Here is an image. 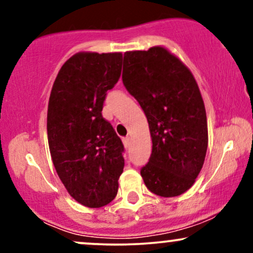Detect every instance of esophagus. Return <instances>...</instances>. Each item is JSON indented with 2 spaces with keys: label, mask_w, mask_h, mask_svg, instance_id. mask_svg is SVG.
<instances>
[{
  "label": "esophagus",
  "mask_w": 253,
  "mask_h": 253,
  "mask_svg": "<svg viewBox=\"0 0 253 253\" xmlns=\"http://www.w3.org/2000/svg\"><path fill=\"white\" fill-rule=\"evenodd\" d=\"M123 141H124L125 147H126V149H128V147H129V143H130V139L128 138V136H126V138H124Z\"/></svg>",
  "instance_id": "obj_1"
}]
</instances>
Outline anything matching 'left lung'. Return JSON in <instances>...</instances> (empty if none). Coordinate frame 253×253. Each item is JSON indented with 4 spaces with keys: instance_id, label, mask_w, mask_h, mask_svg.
Returning <instances> with one entry per match:
<instances>
[{
    "instance_id": "left-lung-1",
    "label": "left lung",
    "mask_w": 253,
    "mask_h": 253,
    "mask_svg": "<svg viewBox=\"0 0 253 253\" xmlns=\"http://www.w3.org/2000/svg\"><path fill=\"white\" fill-rule=\"evenodd\" d=\"M123 82L138 101L152 139L150 161L140 170L145 185L162 197L182 195L205 163L208 127L195 78L163 46L124 54Z\"/></svg>"
}]
</instances>
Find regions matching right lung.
<instances>
[{
  "mask_svg": "<svg viewBox=\"0 0 253 253\" xmlns=\"http://www.w3.org/2000/svg\"><path fill=\"white\" fill-rule=\"evenodd\" d=\"M121 65V52H78L60 68L48 100L52 162L68 193L89 208L114 200L124 171L123 141L101 113Z\"/></svg>",
  "mask_w": 253,
  "mask_h": 253,
  "instance_id": "add662e5",
  "label": "right lung"
}]
</instances>
